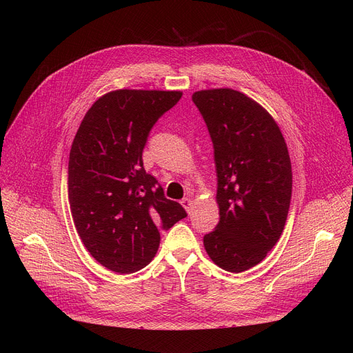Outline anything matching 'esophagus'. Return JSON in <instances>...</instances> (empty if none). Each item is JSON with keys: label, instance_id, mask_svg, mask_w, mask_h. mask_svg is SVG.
<instances>
[{"label": "esophagus", "instance_id": "esophagus-1", "mask_svg": "<svg viewBox=\"0 0 353 353\" xmlns=\"http://www.w3.org/2000/svg\"><path fill=\"white\" fill-rule=\"evenodd\" d=\"M181 205L184 206V209H185L188 213H191V210H193V200L188 199V197L181 200Z\"/></svg>", "mask_w": 353, "mask_h": 353}]
</instances>
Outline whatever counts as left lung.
<instances>
[{"mask_svg": "<svg viewBox=\"0 0 353 353\" xmlns=\"http://www.w3.org/2000/svg\"><path fill=\"white\" fill-rule=\"evenodd\" d=\"M193 101L213 143L219 222L203 244L228 272L250 270L280 240L292 199V163L274 117L231 88L201 90Z\"/></svg>", "mask_w": 353, "mask_h": 353, "instance_id": "8db88e82", "label": "left lung"}]
</instances>
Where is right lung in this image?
<instances>
[{
  "label": "right lung",
  "instance_id": "1",
  "mask_svg": "<svg viewBox=\"0 0 353 353\" xmlns=\"http://www.w3.org/2000/svg\"><path fill=\"white\" fill-rule=\"evenodd\" d=\"M181 91L116 90L85 113L69 156V205L92 258L117 274L144 268L156 256L160 230L187 216L145 172L143 148L157 119Z\"/></svg>",
  "mask_w": 353,
  "mask_h": 353
}]
</instances>
